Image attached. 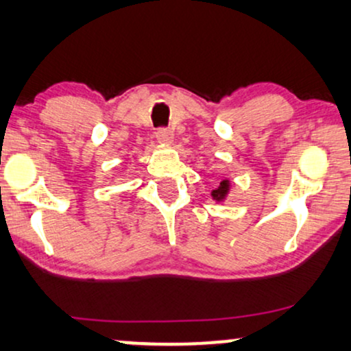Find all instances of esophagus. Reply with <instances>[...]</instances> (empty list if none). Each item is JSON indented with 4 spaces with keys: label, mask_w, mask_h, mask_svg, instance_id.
I'll use <instances>...</instances> for the list:
<instances>
[{
    "label": "esophagus",
    "mask_w": 351,
    "mask_h": 351,
    "mask_svg": "<svg viewBox=\"0 0 351 351\" xmlns=\"http://www.w3.org/2000/svg\"><path fill=\"white\" fill-rule=\"evenodd\" d=\"M155 137H157L158 143H171L173 131L170 128H158L157 132H155Z\"/></svg>",
    "instance_id": "1"
}]
</instances>
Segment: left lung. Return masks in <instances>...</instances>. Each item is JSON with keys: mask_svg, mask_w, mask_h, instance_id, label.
<instances>
[{"mask_svg": "<svg viewBox=\"0 0 351 351\" xmlns=\"http://www.w3.org/2000/svg\"><path fill=\"white\" fill-rule=\"evenodd\" d=\"M228 186H230L228 181H221L220 186H219V189L212 191V196H214V199H217V201H221V199L227 196Z\"/></svg>", "mask_w": 351, "mask_h": 351, "instance_id": "obj_1", "label": "left lung"}]
</instances>
